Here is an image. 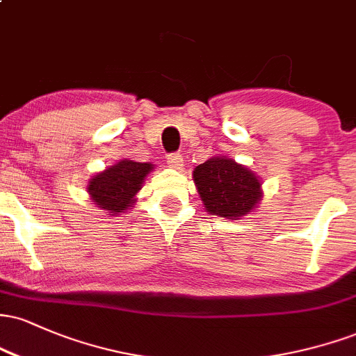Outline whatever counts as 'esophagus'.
Returning a JSON list of instances; mask_svg holds the SVG:
<instances>
[{
  "instance_id": "1",
  "label": "esophagus",
  "mask_w": 356,
  "mask_h": 356,
  "mask_svg": "<svg viewBox=\"0 0 356 356\" xmlns=\"http://www.w3.org/2000/svg\"><path fill=\"white\" fill-rule=\"evenodd\" d=\"M167 165L172 167V169H181L184 165V157L181 154H170L167 157Z\"/></svg>"
}]
</instances>
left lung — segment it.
<instances>
[{
	"mask_svg": "<svg viewBox=\"0 0 356 356\" xmlns=\"http://www.w3.org/2000/svg\"><path fill=\"white\" fill-rule=\"evenodd\" d=\"M204 209L218 218L239 220L256 211L263 182L246 165L227 155H214L192 172Z\"/></svg>",
	"mask_w": 356,
	"mask_h": 356,
	"instance_id": "1",
	"label": "left lung"
}]
</instances>
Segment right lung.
Listing matches in <instances>:
<instances>
[{"label":"right lung","instance_id":"obj_1","mask_svg":"<svg viewBox=\"0 0 356 356\" xmlns=\"http://www.w3.org/2000/svg\"><path fill=\"white\" fill-rule=\"evenodd\" d=\"M154 170L150 162H136L122 159L102 172L88 179L87 192L90 201L110 216L127 214L137 202L145 177Z\"/></svg>","mask_w":356,"mask_h":356}]
</instances>
